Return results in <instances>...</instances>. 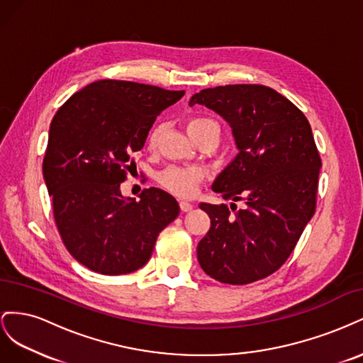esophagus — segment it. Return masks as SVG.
Masks as SVG:
<instances>
[{
	"mask_svg": "<svg viewBox=\"0 0 363 363\" xmlns=\"http://www.w3.org/2000/svg\"><path fill=\"white\" fill-rule=\"evenodd\" d=\"M192 204L188 201H180V211L182 212H191L192 211Z\"/></svg>",
	"mask_w": 363,
	"mask_h": 363,
	"instance_id": "obj_1",
	"label": "esophagus"
}]
</instances>
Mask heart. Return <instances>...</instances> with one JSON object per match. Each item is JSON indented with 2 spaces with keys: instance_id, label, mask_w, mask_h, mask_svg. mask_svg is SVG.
I'll return each mask as SVG.
<instances>
[{
  "instance_id": "heart-1",
  "label": "heart",
  "mask_w": 363,
  "mask_h": 363,
  "mask_svg": "<svg viewBox=\"0 0 363 363\" xmlns=\"http://www.w3.org/2000/svg\"><path fill=\"white\" fill-rule=\"evenodd\" d=\"M212 130L219 135V127L212 119L207 118H194L188 123V133L192 139L200 136L204 131ZM159 136V130L155 128L150 133L148 144L156 145ZM203 179V172L196 168H167L157 175V182L164 189L179 195V196H191L195 194L196 186Z\"/></svg>"
}]
</instances>
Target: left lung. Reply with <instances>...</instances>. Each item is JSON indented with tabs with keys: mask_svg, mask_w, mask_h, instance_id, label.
<instances>
[{
	"mask_svg": "<svg viewBox=\"0 0 363 363\" xmlns=\"http://www.w3.org/2000/svg\"><path fill=\"white\" fill-rule=\"evenodd\" d=\"M232 128L236 157L215 179L225 204L201 203L211 228L196 247L203 271L228 284H247L277 271L315 213L321 159L309 121L277 91L228 84L192 95Z\"/></svg>",
	"mask_w": 363,
	"mask_h": 363,
	"instance_id": "8db88e82",
	"label": "left lung"
}]
</instances>
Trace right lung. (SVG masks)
Listing matches in <instances>:
<instances>
[{"instance_id": "1", "label": "right lung", "mask_w": 363, "mask_h": 363, "mask_svg": "<svg viewBox=\"0 0 363 363\" xmlns=\"http://www.w3.org/2000/svg\"><path fill=\"white\" fill-rule=\"evenodd\" d=\"M184 91L123 80L83 87L54 115L42 172L65 247L106 276L142 268L162 230L177 218L172 195L157 188L121 194L131 152L140 151L156 116Z\"/></svg>"}]
</instances>
